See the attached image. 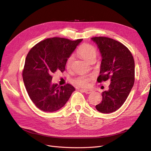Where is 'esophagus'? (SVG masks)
Returning a JSON list of instances; mask_svg holds the SVG:
<instances>
[{"mask_svg":"<svg viewBox=\"0 0 151 151\" xmlns=\"http://www.w3.org/2000/svg\"><path fill=\"white\" fill-rule=\"evenodd\" d=\"M83 91L86 94H90L92 93V90H90V89H83Z\"/></svg>","mask_w":151,"mask_h":151,"instance_id":"1","label":"esophagus"}]
</instances>
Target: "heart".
Wrapping results in <instances>:
<instances>
[{"label": "heart", "instance_id": "1", "mask_svg": "<svg viewBox=\"0 0 151 151\" xmlns=\"http://www.w3.org/2000/svg\"><path fill=\"white\" fill-rule=\"evenodd\" d=\"M77 53L83 58L84 60L88 62H91L93 60H95L97 56V49L93 45L89 43H83L77 49ZM74 60V57L72 55L68 57L66 60V67L67 68H70L72 63ZM92 77L91 76H79L76 78L72 80L73 83L80 87L86 88L89 84Z\"/></svg>", "mask_w": 151, "mask_h": 151}]
</instances>
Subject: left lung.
<instances>
[{
  "label": "left lung",
  "instance_id": "8db88e82",
  "mask_svg": "<svg viewBox=\"0 0 151 151\" xmlns=\"http://www.w3.org/2000/svg\"><path fill=\"white\" fill-rule=\"evenodd\" d=\"M92 40L97 43L102 56L98 83L111 80L109 89L101 93L102 101L96 108L101 113H112L125 103L134 86V59L129 48L116 40L104 36Z\"/></svg>",
  "mask_w": 151,
  "mask_h": 151
}]
</instances>
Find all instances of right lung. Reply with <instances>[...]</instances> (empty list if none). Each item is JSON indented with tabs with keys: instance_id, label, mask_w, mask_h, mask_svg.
<instances>
[{
	"instance_id": "add662e5",
	"label": "right lung",
	"mask_w": 151,
	"mask_h": 151,
	"mask_svg": "<svg viewBox=\"0 0 151 151\" xmlns=\"http://www.w3.org/2000/svg\"><path fill=\"white\" fill-rule=\"evenodd\" d=\"M82 40L47 38L36 44L27 55L22 70L23 81L31 101L41 110H58L64 106L75 91L70 84L63 86L53 84L52 74L64 72L67 58Z\"/></svg>"
}]
</instances>
